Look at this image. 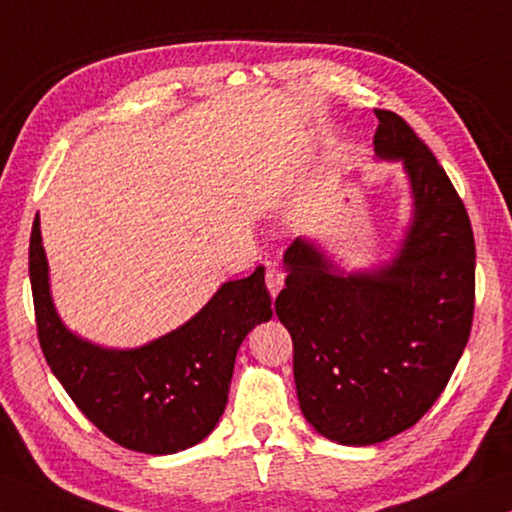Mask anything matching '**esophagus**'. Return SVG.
Segmentation results:
<instances>
[{"mask_svg": "<svg viewBox=\"0 0 512 512\" xmlns=\"http://www.w3.org/2000/svg\"><path fill=\"white\" fill-rule=\"evenodd\" d=\"M266 287H268V291H271L273 298L284 287V273H282V268L277 266V264H268L266 266Z\"/></svg>", "mask_w": 512, "mask_h": 512, "instance_id": "esophagus-1", "label": "esophagus"}]
</instances>
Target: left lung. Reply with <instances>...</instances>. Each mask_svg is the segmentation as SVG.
<instances>
[{"instance_id": "1", "label": "left lung", "mask_w": 512, "mask_h": 512, "mask_svg": "<svg viewBox=\"0 0 512 512\" xmlns=\"http://www.w3.org/2000/svg\"><path fill=\"white\" fill-rule=\"evenodd\" d=\"M375 153L400 160L413 221L391 264L345 275L305 239L284 253L275 314L293 341L300 409L320 436L375 445L413 427L440 393L470 339L476 248L452 180L413 128L391 110Z\"/></svg>"}]
</instances>
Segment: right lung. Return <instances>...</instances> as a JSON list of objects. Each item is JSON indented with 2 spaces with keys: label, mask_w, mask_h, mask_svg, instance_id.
<instances>
[{
  "label": "right lung",
  "mask_w": 512,
  "mask_h": 512,
  "mask_svg": "<svg viewBox=\"0 0 512 512\" xmlns=\"http://www.w3.org/2000/svg\"><path fill=\"white\" fill-rule=\"evenodd\" d=\"M29 277L38 341L49 368L94 427L144 454H176L210 433L225 411L241 341L273 316L264 268L225 282L183 327L135 350H106L60 323L36 216Z\"/></svg>",
  "instance_id": "obj_1"
}]
</instances>
